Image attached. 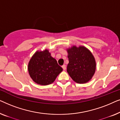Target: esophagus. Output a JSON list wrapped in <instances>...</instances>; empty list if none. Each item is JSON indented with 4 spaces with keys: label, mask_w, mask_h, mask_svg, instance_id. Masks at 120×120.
Segmentation results:
<instances>
[{
    "label": "esophagus",
    "mask_w": 120,
    "mask_h": 120,
    "mask_svg": "<svg viewBox=\"0 0 120 120\" xmlns=\"http://www.w3.org/2000/svg\"><path fill=\"white\" fill-rule=\"evenodd\" d=\"M62 68H63V69L64 70H65V69H66V65H65V64H64V65H62Z\"/></svg>",
    "instance_id": "34e87169"
}]
</instances>
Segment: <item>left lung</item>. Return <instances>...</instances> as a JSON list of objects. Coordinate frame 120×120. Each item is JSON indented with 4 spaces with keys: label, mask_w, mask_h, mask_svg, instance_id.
<instances>
[{
    "label": "left lung",
    "mask_w": 120,
    "mask_h": 120,
    "mask_svg": "<svg viewBox=\"0 0 120 120\" xmlns=\"http://www.w3.org/2000/svg\"><path fill=\"white\" fill-rule=\"evenodd\" d=\"M69 63L67 72L75 82L85 83L94 74L96 63L90 51L84 46H73L67 49Z\"/></svg>",
    "instance_id": "8db88e82"
}]
</instances>
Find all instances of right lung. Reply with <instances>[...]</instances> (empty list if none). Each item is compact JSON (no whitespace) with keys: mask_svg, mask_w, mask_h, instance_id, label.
<instances>
[{"mask_svg":"<svg viewBox=\"0 0 120 120\" xmlns=\"http://www.w3.org/2000/svg\"><path fill=\"white\" fill-rule=\"evenodd\" d=\"M28 69L32 80L41 85L53 82L63 70L47 50L36 52L29 60Z\"/></svg>","mask_w":120,"mask_h":120,"instance_id":"1","label":"right lung"}]
</instances>
